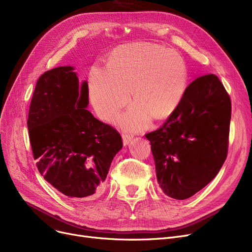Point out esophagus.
I'll return each mask as SVG.
<instances>
[{
    "instance_id": "34e87169",
    "label": "esophagus",
    "mask_w": 252,
    "mask_h": 252,
    "mask_svg": "<svg viewBox=\"0 0 252 252\" xmlns=\"http://www.w3.org/2000/svg\"><path fill=\"white\" fill-rule=\"evenodd\" d=\"M133 140V135L131 134H124L123 135V141H124V145L125 146H126V145Z\"/></svg>"
}]
</instances>
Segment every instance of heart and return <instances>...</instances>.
<instances>
[{"mask_svg": "<svg viewBox=\"0 0 252 252\" xmlns=\"http://www.w3.org/2000/svg\"><path fill=\"white\" fill-rule=\"evenodd\" d=\"M187 82V65L179 53L139 42L115 49L107 68L93 66L89 92L98 115L110 122L128 102L131 90L135 102L121 116V123L139 130L148 126L153 115L162 119L177 109Z\"/></svg>", "mask_w": 252, "mask_h": 252, "instance_id": "1", "label": "heart"}]
</instances>
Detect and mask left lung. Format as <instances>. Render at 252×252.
<instances>
[{
  "label": "left lung",
  "mask_w": 252,
  "mask_h": 252,
  "mask_svg": "<svg viewBox=\"0 0 252 252\" xmlns=\"http://www.w3.org/2000/svg\"><path fill=\"white\" fill-rule=\"evenodd\" d=\"M231 111L219 77L206 74L187 87L162 126L146 134L165 195L187 199L215 179L228 154Z\"/></svg>",
  "instance_id": "obj_1"
}]
</instances>
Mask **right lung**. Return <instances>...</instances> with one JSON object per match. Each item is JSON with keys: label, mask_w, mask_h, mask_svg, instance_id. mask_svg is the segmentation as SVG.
<instances>
[{"label": "right lung", "mask_w": 252, "mask_h": 252, "mask_svg": "<svg viewBox=\"0 0 252 252\" xmlns=\"http://www.w3.org/2000/svg\"><path fill=\"white\" fill-rule=\"evenodd\" d=\"M72 66L38 77L28 128L33 158L44 179L68 198L98 195L116 153L118 131L87 110L89 87L78 84Z\"/></svg>", "instance_id": "right-lung-1"}]
</instances>
